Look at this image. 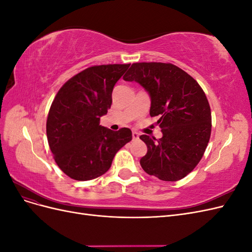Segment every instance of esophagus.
Here are the masks:
<instances>
[{
	"instance_id": "1",
	"label": "esophagus",
	"mask_w": 252,
	"mask_h": 252,
	"mask_svg": "<svg viewBox=\"0 0 252 252\" xmlns=\"http://www.w3.org/2000/svg\"><path fill=\"white\" fill-rule=\"evenodd\" d=\"M139 136H140V134H139L138 132H136V131H133V132H132V140H138Z\"/></svg>"
}]
</instances>
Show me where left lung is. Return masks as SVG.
Here are the masks:
<instances>
[{"instance_id": "left-lung-1", "label": "left lung", "mask_w": 252, "mask_h": 252, "mask_svg": "<svg viewBox=\"0 0 252 252\" xmlns=\"http://www.w3.org/2000/svg\"><path fill=\"white\" fill-rule=\"evenodd\" d=\"M136 82L150 96L151 117L163 136L142 134L147 154L140 164L145 172L174 182L191 172L201 161L211 132V111L203 89L181 68L166 63H134L123 77Z\"/></svg>"}]
</instances>
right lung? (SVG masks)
<instances>
[{"label": "right lung", "mask_w": 252, "mask_h": 252, "mask_svg": "<svg viewBox=\"0 0 252 252\" xmlns=\"http://www.w3.org/2000/svg\"><path fill=\"white\" fill-rule=\"evenodd\" d=\"M130 64L93 66L59 90L49 109L46 133L55 161L77 181L95 179L132 139L129 128L113 131L100 125L112 103V90Z\"/></svg>", "instance_id": "add662e5"}]
</instances>
